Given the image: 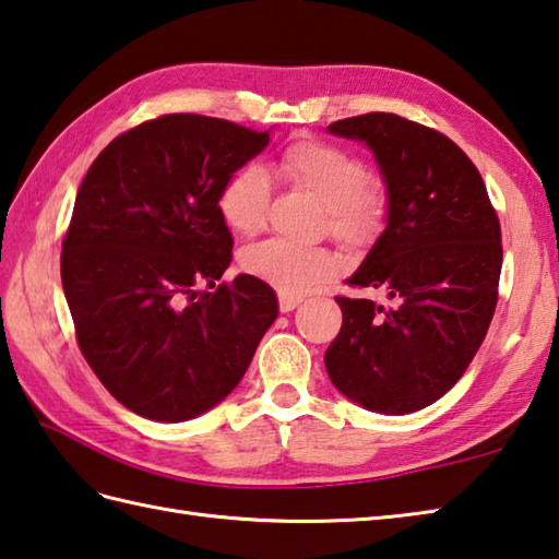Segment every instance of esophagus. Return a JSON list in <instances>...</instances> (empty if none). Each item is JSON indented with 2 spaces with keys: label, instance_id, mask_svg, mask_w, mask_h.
<instances>
[{
  "label": "esophagus",
  "instance_id": "34e87169",
  "mask_svg": "<svg viewBox=\"0 0 559 559\" xmlns=\"http://www.w3.org/2000/svg\"><path fill=\"white\" fill-rule=\"evenodd\" d=\"M299 304H301L299 296H287V294H282V296H280V311H282V313H289V311H294L296 306H299Z\"/></svg>",
  "mask_w": 559,
  "mask_h": 559
}]
</instances>
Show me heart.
<instances>
[{
    "label": "heart",
    "mask_w": 559,
    "mask_h": 559,
    "mask_svg": "<svg viewBox=\"0 0 559 559\" xmlns=\"http://www.w3.org/2000/svg\"><path fill=\"white\" fill-rule=\"evenodd\" d=\"M277 174L325 204V229L340 241L359 243L381 222V202L369 188L367 164L343 146L296 140L280 152ZM267 207L270 178L258 164H243L224 180L219 214L234 234L255 236L265 226ZM241 267L282 294H304L335 277L343 260L323 246H296L270 238L243 250Z\"/></svg>",
    "instance_id": "b5f03b06"
}]
</instances>
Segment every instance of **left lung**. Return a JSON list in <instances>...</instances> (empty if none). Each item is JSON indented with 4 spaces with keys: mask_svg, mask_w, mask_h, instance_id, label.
Here are the masks:
<instances>
[{
    "mask_svg": "<svg viewBox=\"0 0 559 559\" xmlns=\"http://www.w3.org/2000/svg\"><path fill=\"white\" fill-rule=\"evenodd\" d=\"M333 134L367 142L389 186V226L355 289L389 304L335 296L343 328L325 349L335 389L361 407L405 415L449 393L492 323L502 272V229L480 170L435 128L364 112Z\"/></svg>",
    "mask_w": 559,
    "mask_h": 559,
    "instance_id": "1",
    "label": "left lung"
}]
</instances>
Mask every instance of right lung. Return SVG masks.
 <instances>
[{"label":"right lung","mask_w":559,"mask_h":559,"mask_svg":"<svg viewBox=\"0 0 559 559\" xmlns=\"http://www.w3.org/2000/svg\"><path fill=\"white\" fill-rule=\"evenodd\" d=\"M267 142L231 120L168 112L118 134L79 186L62 289L86 364L134 415L183 423L214 407L275 323L265 282L215 284L234 255L219 190Z\"/></svg>","instance_id":"obj_1"}]
</instances>
